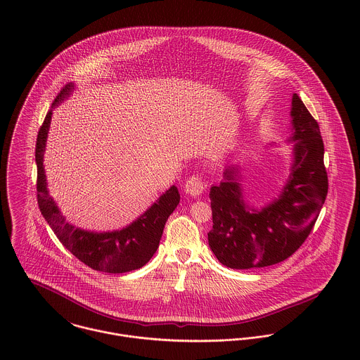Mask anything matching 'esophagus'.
I'll return each instance as SVG.
<instances>
[{"mask_svg": "<svg viewBox=\"0 0 360 360\" xmlns=\"http://www.w3.org/2000/svg\"><path fill=\"white\" fill-rule=\"evenodd\" d=\"M184 191L193 197H197L200 194H202L204 191V183L202 179L200 176H191L186 184H184Z\"/></svg>", "mask_w": 360, "mask_h": 360, "instance_id": "esophagus-1", "label": "esophagus"}]
</instances>
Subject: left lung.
<instances>
[{
    "label": "left lung",
    "mask_w": 360,
    "mask_h": 360,
    "mask_svg": "<svg viewBox=\"0 0 360 360\" xmlns=\"http://www.w3.org/2000/svg\"><path fill=\"white\" fill-rule=\"evenodd\" d=\"M291 117L292 165L278 198L259 210L247 205L237 166H229L223 181L210 188L213 226L207 243L230 269L266 267L291 257L308 238L326 201L324 144L317 122L298 94L292 96Z\"/></svg>",
    "instance_id": "1"
}]
</instances>
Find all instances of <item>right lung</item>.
<instances>
[{
  "label": "right lung",
  "instance_id": "1",
  "mask_svg": "<svg viewBox=\"0 0 360 360\" xmlns=\"http://www.w3.org/2000/svg\"><path fill=\"white\" fill-rule=\"evenodd\" d=\"M72 90L73 84H66L55 98L52 108L63 101ZM51 116L50 109L39 130L36 143L37 202L41 214L62 245L89 267L115 274L143 267L156 252L165 223L180 202L177 187L172 186L146 213L122 230L94 233L69 224L49 194L43 166Z\"/></svg>",
  "mask_w": 360,
  "mask_h": 360
}]
</instances>
